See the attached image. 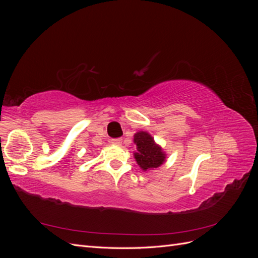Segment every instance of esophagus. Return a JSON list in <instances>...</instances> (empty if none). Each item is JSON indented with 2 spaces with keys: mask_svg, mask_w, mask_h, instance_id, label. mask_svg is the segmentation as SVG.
<instances>
[{
  "mask_svg": "<svg viewBox=\"0 0 258 258\" xmlns=\"http://www.w3.org/2000/svg\"><path fill=\"white\" fill-rule=\"evenodd\" d=\"M111 143H112V144H114V145H120V144L122 143V139H120V138H117V139H112Z\"/></svg>",
  "mask_w": 258,
  "mask_h": 258,
  "instance_id": "obj_1",
  "label": "esophagus"
}]
</instances>
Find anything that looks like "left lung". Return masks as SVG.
<instances>
[{"label": "left lung", "instance_id": "1", "mask_svg": "<svg viewBox=\"0 0 258 258\" xmlns=\"http://www.w3.org/2000/svg\"><path fill=\"white\" fill-rule=\"evenodd\" d=\"M135 143L138 147V153H135V157L138 165L143 170L158 168L165 161V153L161 151L160 146L154 142L150 134L144 131L137 132Z\"/></svg>", "mask_w": 258, "mask_h": 258}]
</instances>
